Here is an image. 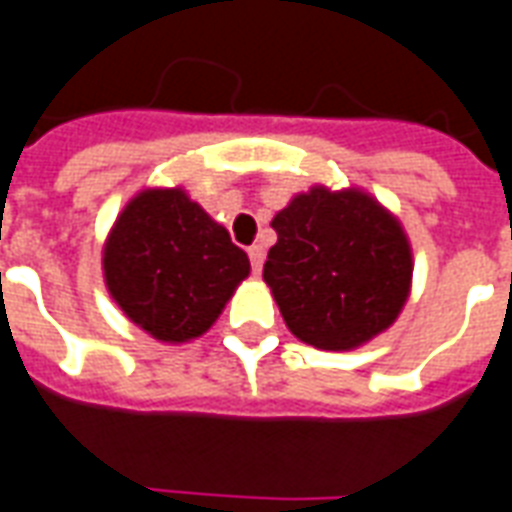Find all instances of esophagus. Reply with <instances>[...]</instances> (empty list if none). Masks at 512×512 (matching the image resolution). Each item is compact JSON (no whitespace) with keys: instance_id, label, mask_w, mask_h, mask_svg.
I'll return each instance as SVG.
<instances>
[{"instance_id":"34e87169","label":"esophagus","mask_w":512,"mask_h":512,"mask_svg":"<svg viewBox=\"0 0 512 512\" xmlns=\"http://www.w3.org/2000/svg\"><path fill=\"white\" fill-rule=\"evenodd\" d=\"M248 256H251L253 272H261V264H264V248H261V245H251V248H248Z\"/></svg>"}]
</instances>
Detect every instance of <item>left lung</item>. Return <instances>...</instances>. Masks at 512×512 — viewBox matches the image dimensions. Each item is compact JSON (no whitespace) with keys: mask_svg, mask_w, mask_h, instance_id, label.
<instances>
[{"mask_svg":"<svg viewBox=\"0 0 512 512\" xmlns=\"http://www.w3.org/2000/svg\"><path fill=\"white\" fill-rule=\"evenodd\" d=\"M264 283L286 327L324 352H352L393 327L412 292L401 220L363 188L313 185L272 218Z\"/></svg>","mask_w":512,"mask_h":512,"instance_id":"1","label":"left lung"}]
</instances>
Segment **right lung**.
<instances>
[{
  "mask_svg": "<svg viewBox=\"0 0 512 512\" xmlns=\"http://www.w3.org/2000/svg\"><path fill=\"white\" fill-rule=\"evenodd\" d=\"M248 275V253L179 185L138 190L103 242L111 300L160 343L201 338Z\"/></svg>",
  "mask_w": 512,
  "mask_h": 512,
  "instance_id": "obj_1",
  "label": "right lung"
}]
</instances>
